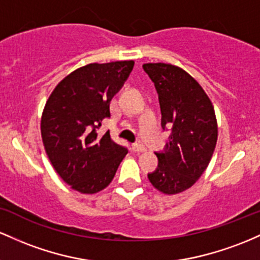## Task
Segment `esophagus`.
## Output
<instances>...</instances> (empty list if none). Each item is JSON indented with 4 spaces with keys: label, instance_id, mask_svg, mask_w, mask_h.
<instances>
[{
    "label": "esophagus",
    "instance_id": "1",
    "mask_svg": "<svg viewBox=\"0 0 260 260\" xmlns=\"http://www.w3.org/2000/svg\"><path fill=\"white\" fill-rule=\"evenodd\" d=\"M133 150L135 151V152H146V151H147V148H146L142 144H134Z\"/></svg>",
    "mask_w": 260,
    "mask_h": 260
}]
</instances>
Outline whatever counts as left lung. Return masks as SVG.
Returning a JSON list of instances; mask_svg holds the SVG:
<instances>
[{"mask_svg":"<svg viewBox=\"0 0 260 260\" xmlns=\"http://www.w3.org/2000/svg\"><path fill=\"white\" fill-rule=\"evenodd\" d=\"M142 67L158 93L162 127L172 129L165 151L156 153L158 167L148 180L163 194H179L197 183L211 161L217 142L214 106L198 81L180 67L163 62Z\"/></svg>","mask_w":260,"mask_h":260,"instance_id":"8db88e82","label":"left lung"}]
</instances>
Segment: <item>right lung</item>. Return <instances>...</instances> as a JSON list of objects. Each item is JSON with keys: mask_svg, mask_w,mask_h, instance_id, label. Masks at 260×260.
Returning a JSON list of instances; mask_svg holds the SVG:
<instances>
[{"mask_svg": "<svg viewBox=\"0 0 260 260\" xmlns=\"http://www.w3.org/2000/svg\"><path fill=\"white\" fill-rule=\"evenodd\" d=\"M133 60L88 63L67 75L46 101L40 130L45 152L74 190L94 194L110 184L127 150L109 131L97 129L110 116V101L134 67Z\"/></svg>", "mask_w": 260, "mask_h": 260, "instance_id": "1", "label": "right lung"}]
</instances>
